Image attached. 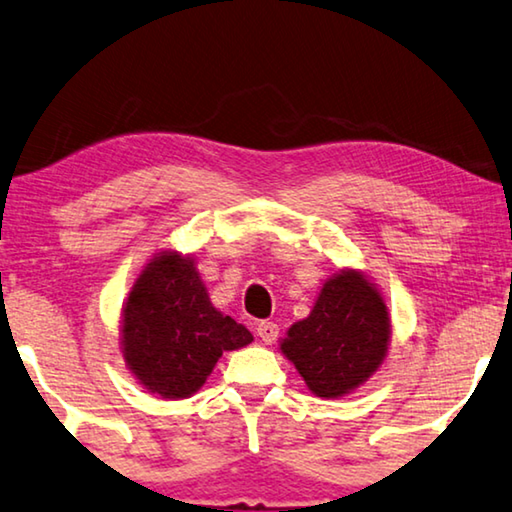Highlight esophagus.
Listing matches in <instances>:
<instances>
[{
	"instance_id": "obj_1",
	"label": "esophagus",
	"mask_w": 512,
	"mask_h": 512,
	"mask_svg": "<svg viewBox=\"0 0 512 512\" xmlns=\"http://www.w3.org/2000/svg\"><path fill=\"white\" fill-rule=\"evenodd\" d=\"M256 333H258V338L265 342V345H272V342L279 338V324L261 322V324L256 326Z\"/></svg>"
}]
</instances>
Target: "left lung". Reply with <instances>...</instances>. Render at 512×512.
I'll list each match as a JSON object with an SVG mask.
<instances>
[{
    "instance_id": "1",
    "label": "left lung",
    "mask_w": 512,
    "mask_h": 512,
    "mask_svg": "<svg viewBox=\"0 0 512 512\" xmlns=\"http://www.w3.org/2000/svg\"><path fill=\"white\" fill-rule=\"evenodd\" d=\"M390 342V317L379 292L354 270L324 283L311 315L292 324L281 351L317 397L335 399L367 381Z\"/></svg>"
}]
</instances>
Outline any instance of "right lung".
<instances>
[{"label":"right lung","mask_w":512,"mask_h":512,"mask_svg":"<svg viewBox=\"0 0 512 512\" xmlns=\"http://www.w3.org/2000/svg\"><path fill=\"white\" fill-rule=\"evenodd\" d=\"M251 340L245 326L215 311L195 263L179 254L154 258L124 306V360L136 379L163 399L190 397L222 351Z\"/></svg>","instance_id":"1"}]
</instances>
